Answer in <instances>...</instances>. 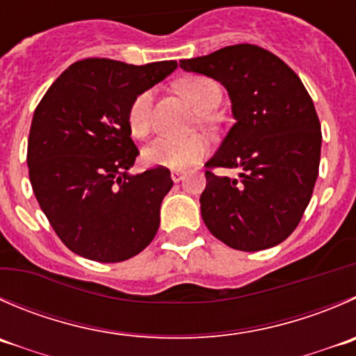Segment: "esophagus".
Instances as JSON below:
<instances>
[{
    "mask_svg": "<svg viewBox=\"0 0 356 356\" xmlns=\"http://www.w3.org/2000/svg\"><path fill=\"white\" fill-rule=\"evenodd\" d=\"M182 179H184V172H181V170H174V172H172V181H174V182H181Z\"/></svg>",
    "mask_w": 356,
    "mask_h": 356,
    "instance_id": "esophagus-1",
    "label": "esophagus"
}]
</instances>
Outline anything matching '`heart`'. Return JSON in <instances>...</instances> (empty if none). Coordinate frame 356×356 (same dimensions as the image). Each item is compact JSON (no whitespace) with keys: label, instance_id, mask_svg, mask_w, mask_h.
Returning a JSON list of instances; mask_svg holds the SVG:
<instances>
[{"label":"heart","instance_id":"obj_1","mask_svg":"<svg viewBox=\"0 0 356 356\" xmlns=\"http://www.w3.org/2000/svg\"><path fill=\"white\" fill-rule=\"evenodd\" d=\"M177 88L191 102L198 113H209L220 102V88L216 81L200 74H189L179 79ZM151 104L153 90H144L137 95L127 113V125L130 134L143 139L151 130ZM209 153V144L203 137L195 136L189 139H168L160 137L147 144L143 151L144 163L149 167H163L170 170H181L196 161L203 160Z\"/></svg>","mask_w":356,"mask_h":356}]
</instances>
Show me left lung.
I'll list each match as a JSON object with an SVG mask.
<instances>
[{"mask_svg":"<svg viewBox=\"0 0 356 356\" xmlns=\"http://www.w3.org/2000/svg\"><path fill=\"white\" fill-rule=\"evenodd\" d=\"M181 67L219 81L234 118L205 163L203 222L236 250L282 243L298 227L318 177L322 132L305 85L282 58L248 43L186 58ZM216 166L242 172L238 179L219 178L209 170Z\"/></svg>","mask_w":356,"mask_h":356,"instance_id":"1","label":"left lung"}]
</instances>
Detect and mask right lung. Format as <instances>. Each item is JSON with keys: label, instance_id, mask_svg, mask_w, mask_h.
I'll return each instance as SVG.
<instances>
[{"label": "right lung", "instance_id": "right-lung-1", "mask_svg": "<svg viewBox=\"0 0 356 356\" xmlns=\"http://www.w3.org/2000/svg\"><path fill=\"white\" fill-rule=\"evenodd\" d=\"M177 69L85 58L69 65L34 111L27 167L38 203L65 247L97 262H122L151 243L172 188L163 167L129 174L139 149L127 113L134 99Z\"/></svg>", "mask_w": 356, "mask_h": 356}]
</instances>
